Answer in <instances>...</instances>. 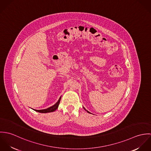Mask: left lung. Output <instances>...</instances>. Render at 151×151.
I'll use <instances>...</instances> for the list:
<instances>
[{"instance_id": "obj_1", "label": "left lung", "mask_w": 151, "mask_h": 151, "mask_svg": "<svg viewBox=\"0 0 151 151\" xmlns=\"http://www.w3.org/2000/svg\"><path fill=\"white\" fill-rule=\"evenodd\" d=\"M84 109H85V108H84ZM87 112H88V113H90V112H89V111H87Z\"/></svg>"}]
</instances>
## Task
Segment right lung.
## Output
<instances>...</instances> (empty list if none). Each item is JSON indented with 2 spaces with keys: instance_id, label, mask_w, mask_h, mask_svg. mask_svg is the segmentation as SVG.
Here are the masks:
<instances>
[{
  "instance_id": "1",
  "label": "right lung",
  "mask_w": 151,
  "mask_h": 151,
  "mask_svg": "<svg viewBox=\"0 0 151 151\" xmlns=\"http://www.w3.org/2000/svg\"><path fill=\"white\" fill-rule=\"evenodd\" d=\"M60 99H61V97L59 98V101L57 102V103H56V104H55L53 106L50 107V108H47V109H42V110H35L36 111H38V112H40V113H49V112H52V111H55L58 108L59 106V103H60Z\"/></svg>"
}]
</instances>
